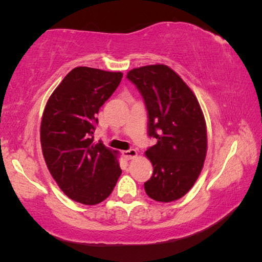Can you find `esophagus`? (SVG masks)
Returning <instances> with one entry per match:
<instances>
[{
  "mask_svg": "<svg viewBox=\"0 0 262 262\" xmlns=\"http://www.w3.org/2000/svg\"><path fill=\"white\" fill-rule=\"evenodd\" d=\"M123 156H125L127 161H129V159H134L137 156V151L135 149L126 150V151H123Z\"/></svg>",
  "mask_w": 262,
  "mask_h": 262,
  "instance_id": "esophagus-1",
  "label": "esophagus"
}]
</instances>
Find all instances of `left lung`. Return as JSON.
<instances>
[{
  "label": "left lung",
  "mask_w": 262,
  "mask_h": 262,
  "mask_svg": "<svg viewBox=\"0 0 262 262\" xmlns=\"http://www.w3.org/2000/svg\"><path fill=\"white\" fill-rule=\"evenodd\" d=\"M143 97L148 135L157 143L145 151L154 173L145 193L158 202L183 198L193 187L207 154V127L200 104L181 77L165 64L135 68L127 74Z\"/></svg>",
  "instance_id": "1"
}]
</instances>
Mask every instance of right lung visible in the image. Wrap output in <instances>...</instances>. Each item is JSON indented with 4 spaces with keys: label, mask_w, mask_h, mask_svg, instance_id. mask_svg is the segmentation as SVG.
Here are the masks:
<instances>
[{
    "label": "right lung",
    "mask_w": 262,
    "mask_h": 262,
    "mask_svg": "<svg viewBox=\"0 0 262 262\" xmlns=\"http://www.w3.org/2000/svg\"><path fill=\"white\" fill-rule=\"evenodd\" d=\"M121 78L120 72L74 68L43 110L40 142L46 165L62 192L83 205L108 198L121 174L118 151L94 142L96 114Z\"/></svg>",
    "instance_id": "add662e5"
}]
</instances>
